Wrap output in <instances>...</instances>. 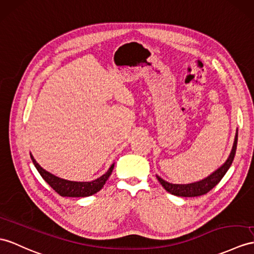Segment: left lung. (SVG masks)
Segmentation results:
<instances>
[{
  "label": "left lung",
  "mask_w": 254,
  "mask_h": 254,
  "mask_svg": "<svg viewBox=\"0 0 254 254\" xmlns=\"http://www.w3.org/2000/svg\"><path fill=\"white\" fill-rule=\"evenodd\" d=\"M237 138H238V133L236 134V137H235L233 150L231 152L230 157H228V159L225 162V164L222 167H220L218 170L214 171L212 175H210L208 178L203 179V180L195 182V183H190V184H172V183L166 182L162 178L156 176L157 180L159 181L160 184L163 185V188L168 191V193L176 196L196 197V196H201V195L207 194L208 191L211 190L215 185L222 180V178L225 176L227 170L230 169V167L235 157V154H236Z\"/></svg>",
  "instance_id": "8db88e82"
}]
</instances>
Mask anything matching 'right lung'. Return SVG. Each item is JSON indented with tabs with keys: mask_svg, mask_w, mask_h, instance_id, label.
I'll list each match as a JSON object with an SVG mask.
<instances>
[{
	"mask_svg": "<svg viewBox=\"0 0 254 254\" xmlns=\"http://www.w3.org/2000/svg\"><path fill=\"white\" fill-rule=\"evenodd\" d=\"M31 159H32L35 168L38 169L42 178L49 184V187H51L55 191H57L60 196H64V197H87V196L96 194L97 191L100 190L103 188V185L106 184L107 180L111 176V174H112V170L114 168V165H112L106 174H104L102 177L98 178L95 181L74 182V181L64 180V179H60L52 174H49V172L43 169L42 167L35 162V159L33 158L32 155H31Z\"/></svg>",
	"mask_w": 254,
	"mask_h": 254,
	"instance_id": "obj_1",
	"label": "right lung"
}]
</instances>
